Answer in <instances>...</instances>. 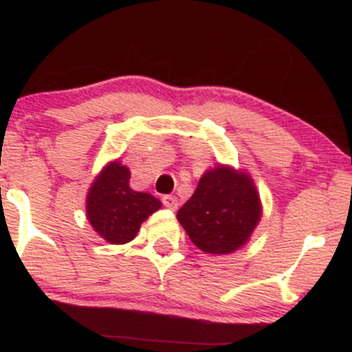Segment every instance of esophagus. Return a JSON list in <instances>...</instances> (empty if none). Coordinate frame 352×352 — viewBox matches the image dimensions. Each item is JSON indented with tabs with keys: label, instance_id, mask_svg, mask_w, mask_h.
<instances>
[{
	"label": "esophagus",
	"instance_id": "34e87169",
	"mask_svg": "<svg viewBox=\"0 0 352 352\" xmlns=\"http://www.w3.org/2000/svg\"><path fill=\"white\" fill-rule=\"evenodd\" d=\"M162 204L164 207H167L168 210H177V207H179V200H177L173 195H164Z\"/></svg>",
	"mask_w": 352,
	"mask_h": 352
}]
</instances>
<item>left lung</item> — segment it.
<instances>
[{"instance_id": "8db88e82", "label": "left lung", "mask_w": 352, "mask_h": 352, "mask_svg": "<svg viewBox=\"0 0 352 352\" xmlns=\"http://www.w3.org/2000/svg\"><path fill=\"white\" fill-rule=\"evenodd\" d=\"M260 215V197L252 179L218 165L201 177L177 218L201 252L227 254L246 243Z\"/></svg>"}]
</instances>
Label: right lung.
<instances>
[{"instance_id": "add662e5", "label": "right lung", "mask_w": 352, "mask_h": 352, "mask_svg": "<svg viewBox=\"0 0 352 352\" xmlns=\"http://www.w3.org/2000/svg\"><path fill=\"white\" fill-rule=\"evenodd\" d=\"M131 172L119 162L109 164L87 193V220L104 240L122 245L134 240L140 223L162 204L151 193L129 187Z\"/></svg>"}]
</instances>
